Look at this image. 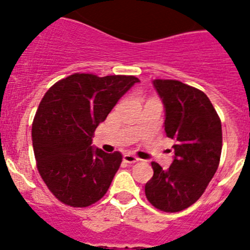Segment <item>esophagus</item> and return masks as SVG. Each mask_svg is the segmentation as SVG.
I'll use <instances>...</instances> for the list:
<instances>
[{
  "instance_id": "esophagus-1",
  "label": "esophagus",
  "mask_w": 250,
  "mask_h": 250,
  "mask_svg": "<svg viewBox=\"0 0 250 250\" xmlns=\"http://www.w3.org/2000/svg\"><path fill=\"white\" fill-rule=\"evenodd\" d=\"M123 161L125 163H136V162L139 161V158H137L136 156H132V154H125L123 156Z\"/></svg>"
}]
</instances>
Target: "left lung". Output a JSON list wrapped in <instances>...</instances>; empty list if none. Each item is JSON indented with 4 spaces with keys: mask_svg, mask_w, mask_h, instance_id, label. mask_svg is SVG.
I'll return each instance as SVG.
<instances>
[{
    "mask_svg": "<svg viewBox=\"0 0 250 250\" xmlns=\"http://www.w3.org/2000/svg\"><path fill=\"white\" fill-rule=\"evenodd\" d=\"M153 86L163 102L164 130L174 141V158L168 169L152 162L146 197L163 212H181L201 198L217 172L222 123L199 89L174 80H154Z\"/></svg>",
    "mask_w": 250,
    "mask_h": 250,
    "instance_id": "left-lung-1",
    "label": "left lung"
}]
</instances>
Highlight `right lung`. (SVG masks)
<instances>
[{
	"mask_svg": "<svg viewBox=\"0 0 250 250\" xmlns=\"http://www.w3.org/2000/svg\"><path fill=\"white\" fill-rule=\"evenodd\" d=\"M138 82L134 76L75 73L46 92L33 120L32 145L38 172L58 201L88 207L107 193L122 154L93 147L92 137Z\"/></svg>",
	"mask_w": 250,
	"mask_h": 250,
	"instance_id": "obj_1",
	"label": "right lung"
}]
</instances>
